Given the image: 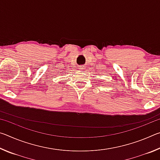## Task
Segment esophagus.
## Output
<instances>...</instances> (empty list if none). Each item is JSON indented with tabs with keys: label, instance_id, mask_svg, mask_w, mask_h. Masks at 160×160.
Masks as SVG:
<instances>
[{
	"label": "esophagus",
	"instance_id": "1",
	"mask_svg": "<svg viewBox=\"0 0 160 160\" xmlns=\"http://www.w3.org/2000/svg\"><path fill=\"white\" fill-rule=\"evenodd\" d=\"M79 69L81 70H83L84 69H85V66H80L79 67Z\"/></svg>",
	"mask_w": 160,
	"mask_h": 160
}]
</instances>
